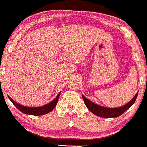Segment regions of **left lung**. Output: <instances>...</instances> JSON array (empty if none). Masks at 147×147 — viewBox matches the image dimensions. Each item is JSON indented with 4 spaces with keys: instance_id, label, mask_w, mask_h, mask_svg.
Wrapping results in <instances>:
<instances>
[{
    "instance_id": "8db88e82",
    "label": "left lung",
    "mask_w": 147,
    "mask_h": 147,
    "mask_svg": "<svg viewBox=\"0 0 147 147\" xmlns=\"http://www.w3.org/2000/svg\"><path fill=\"white\" fill-rule=\"evenodd\" d=\"M138 93L135 95V96L132 98L131 101L128 102L127 104L123 105L122 107L120 108H105V107L100 106V105L95 104L91 100H88L87 98H85L83 95H82V98H83L86 107L88 108L92 113L94 115H97V116L103 118H113V117H119L120 115H122L127 110L129 109L134 104L135 101L136 100L137 96H138Z\"/></svg>"
}]
</instances>
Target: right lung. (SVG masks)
I'll use <instances>...</instances> for the list:
<instances>
[{"label":"right lung","instance_id":"obj_1","mask_svg":"<svg viewBox=\"0 0 147 147\" xmlns=\"http://www.w3.org/2000/svg\"><path fill=\"white\" fill-rule=\"evenodd\" d=\"M60 94V92L58 94V95L55 97V99L51 102V103H48V104L44 105V106L37 107V108L23 106V105L19 104V103H17L16 102L14 101V100H13L9 96H8V98H9V100H11V103L17 108V109H19L21 112H22L23 113L26 114V115H34V116H40V115H45V114L50 113V112H51L52 110L54 109V108H55L57 103V100H58Z\"/></svg>","mask_w":147,"mask_h":147}]
</instances>
